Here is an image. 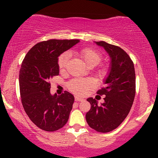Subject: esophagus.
<instances>
[{"label": "esophagus", "mask_w": 158, "mask_h": 158, "mask_svg": "<svg viewBox=\"0 0 158 158\" xmlns=\"http://www.w3.org/2000/svg\"><path fill=\"white\" fill-rule=\"evenodd\" d=\"M83 99L81 97H75V101H77V102H80V101H82Z\"/></svg>", "instance_id": "obj_1"}]
</instances>
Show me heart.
Returning a JSON list of instances; mask_svg holds the SVG:
<instances>
[{"mask_svg":"<svg viewBox=\"0 0 158 158\" xmlns=\"http://www.w3.org/2000/svg\"><path fill=\"white\" fill-rule=\"evenodd\" d=\"M78 54L89 67L97 66L101 62L102 56L100 52L91 48H83L78 51ZM70 53L65 52L59 57L58 64L60 70H64L66 68L68 61L70 59ZM108 73V68L105 65L99 67L96 70V74L99 78H104ZM95 85V81L91 78L81 79L77 78L71 80L68 84V88L72 93L78 96H84L87 94L90 90H91Z\"/></svg>","mask_w":158,"mask_h":158,"instance_id":"heart-1","label":"heart"}]
</instances>
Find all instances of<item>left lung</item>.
<instances>
[{
	"label": "left lung",
	"mask_w": 158,
	"mask_h": 158,
	"mask_svg": "<svg viewBox=\"0 0 158 158\" xmlns=\"http://www.w3.org/2000/svg\"><path fill=\"white\" fill-rule=\"evenodd\" d=\"M96 44L109 54L110 72L105 80L106 86L97 92L106 95L105 102L98 105L95 99L88 98L91 108L85 117L90 128L107 133L117 128L131 110L136 93L135 70L131 58L122 48L102 41Z\"/></svg>",
	"instance_id": "left-lung-1"
}]
</instances>
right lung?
<instances>
[{"mask_svg":"<svg viewBox=\"0 0 158 158\" xmlns=\"http://www.w3.org/2000/svg\"><path fill=\"white\" fill-rule=\"evenodd\" d=\"M79 41L50 39L38 43L29 50L19 72L20 94L25 112L36 126L55 131L66 124L74 97L68 91L50 94V79L59 73L58 57Z\"/></svg>","mask_w":158,"mask_h":158,"instance_id":"add662e5","label":"right lung"}]
</instances>
